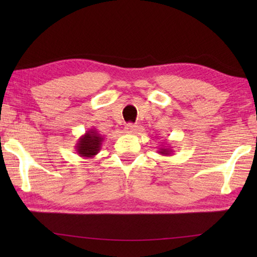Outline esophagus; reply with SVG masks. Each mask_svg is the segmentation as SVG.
<instances>
[{"label":"esophagus","mask_w":257,"mask_h":257,"mask_svg":"<svg viewBox=\"0 0 257 257\" xmlns=\"http://www.w3.org/2000/svg\"><path fill=\"white\" fill-rule=\"evenodd\" d=\"M124 129H125V133H128V134H136L138 130V127L134 123H127Z\"/></svg>","instance_id":"esophagus-1"}]
</instances>
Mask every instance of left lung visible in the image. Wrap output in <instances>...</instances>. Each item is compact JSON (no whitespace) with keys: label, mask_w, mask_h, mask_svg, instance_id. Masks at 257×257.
<instances>
[{"label":"left lung","mask_w":257,"mask_h":257,"mask_svg":"<svg viewBox=\"0 0 257 257\" xmlns=\"http://www.w3.org/2000/svg\"><path fill=\"white\" fill-rule=\"evenodd\" d=\"M158 153H160L161 155L168 156V155H171L173 153V151L171 149V146H167V143H165L164 145H162V146L160 147L159 151H158Z\"/></svg>","instance_id":"8db88e82"}]
</instances>
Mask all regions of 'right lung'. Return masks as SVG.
Segmentation results:
<instances>
[{
	"instance_id": "obj_1",
	"label": "right lung",
	"mask_w": 257,
	"mask_h": 257,
	"mask_svg": "<svg viewBox=\"0 0 257 257\" xmlns=\"http://www.w3.org/2000/svg\"><path fill=\"white\" fill-rule=\"evenodd\" d=\"M104 138L98 134L96 128L87 130L85 135L79 137L75 146L76 153L84 159H93L102 149Z\"/></svg>"
}]
</instances>
